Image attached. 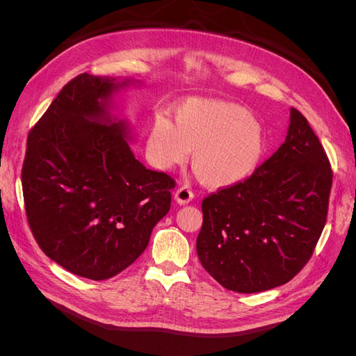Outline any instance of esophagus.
<instances>
[{
	"label": "esophagus",
	"instance_id": "esophagus-1",
	"mask_svg": "<svg viewBox=\"0 0 356 356\" xmlns=\"http://www.w3.org/2000/svg\"><path fill=\"white\" fill-rule=\"evenodd\" d=\"M193 197H195V196H193V191L187 187H179L174 195V199L178 204H187V203L191 202Z\"/></svg>",
	"mask_w": 356,
	"mask_h": 356
}]
</instances>
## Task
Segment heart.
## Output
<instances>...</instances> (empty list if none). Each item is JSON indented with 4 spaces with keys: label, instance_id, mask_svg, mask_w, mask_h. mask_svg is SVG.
Wrapping results in <instances>:
<instances>
[{
    "label": "heart",
    "instance_id": "b5f03b06",
    "mask_svg": "<svg viewBox=\"0 0 356 356\" xmlns=\"http://www.w3.org/2000/svg\"><path fill=\"white\" fill-rule=\"evenodd\" d=\"M190 152L202 184L225 188L245 181L260 165L266 134L239 104L193 98L175 110V123L159 118L147 138L148 159L160 170L184 163Z\"/></svg>",
    "mask_w": 356,
    "mask_h": 356
}]
</instances>
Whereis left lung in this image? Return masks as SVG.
Here are the masks:
<instances>
[{
	"instance_id": "obj_1",
	"label": "left lung",
	"mask_w": 356,
	"mask_h": 356,
	"mask_svg": "<svg viewBox=\"0 0 356 356\" xmlns=\"http://www.w3.org/2000/svg\"><path fill=\"white\" fill-rule=\"evenodd\" d=\"M331 184V166L318 136L291 108L277 152L243 182L203 199L196 250L204 270L242 294L291 281L324 230Z\"/></svg>"
}]
</instances>
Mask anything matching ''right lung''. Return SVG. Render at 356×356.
<instances>
[{"instance_id": "obj_1", "label": "right lung", "mask_w": 356, "mask_h": 356, "mask_svg": "<svg viewBox=\"0 0 356 356\" xmlns=\"http://www.w3.org/2000/svg\"><path fill=\"white\" fill-rule=\"evenodd\" d=\"M141 81L80 74L29 132L22 188L40 248L68 272L104 281L141 255L170 209L166 174L147 169L114 114V96Z\"/></svg>"}]
</instances>
